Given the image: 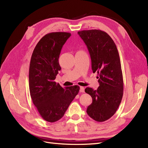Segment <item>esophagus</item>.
Instances as JSON below:
<instances>
[{
  "label": "esophagus",
  "instance_id": "1",
  "mask_svg": "<svg viewBox=\"0 0 148 148\" xmlns=\"http://www.w3.org/2000/svg\"><path fill=\"white\" fill-rule=\"evenodd\" d=\"M79 92H84V88L83 86H80L79 88Z\"/></svg>",
  "mask_w": 148,
  "mask_h": 148
}]
</instances>
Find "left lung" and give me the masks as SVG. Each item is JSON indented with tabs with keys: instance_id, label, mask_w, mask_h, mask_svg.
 I'll return each instance as SVG.
<instances>
[{
	"instance_id": "8db88e82",
	"label": "left lung",
	"mask_w": 148,
	"mask_h": 148,
	"mask_svg": "<svg viewBox=\"0 0 148 148\" xmlns=\"http://www.w3.org/2000/svg\"><path fill=\"white\" fill-rule=\"evenodd\" d=\"M78 34L86 44L96 71L99 86L96 90L86 88L85 92L92 102L86 112L97 122H104L117 111L123 97V81L119 52L110 36L99 29L83 30Z\"/></svg>"
}]
</instances>
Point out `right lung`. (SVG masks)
Here are the masks:
<instances>
[{
  "label": "right lung",
  "mask_w": 148,
  "mask_h": 148,
  "mask_svg": "<svg viewBox=\"0 0 148 148\" xmlns=\"http://www.w3.org/2000/svg\"><path fill=\"white\" fill-rule=\"evenodd\" d=\"M70 36L66 32L46 34L36 44L31 58L30 96L40 115L49 122L63 117L79 91L77 85L64 89L54 81L61 70L59 63L61 49Z\"/></svg>",
  "instance_id": "1"
}]
</instances>
